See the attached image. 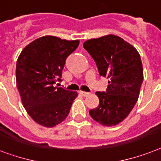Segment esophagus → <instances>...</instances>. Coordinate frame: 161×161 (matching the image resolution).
Returning <instances> with one entry per match:
<instances>
[{"label": "esophagus", "instance_id": "esophagus-1", "mask_svg": "<svg viewBox=\"0 0 161 161\" xmlns=\"http://www.w3.org/2000/svg\"><path fill=\"white\" fill-rule=\"evenodd\" d=\"M79 93L80 95H81L82 96H87L89 95L88 92H86V91H79Z\"/></svg>", "mask_w": 161, "mask_h": 161}]
</instances>
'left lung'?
Segmentation results:
<instances>
[{"mask_svg":"<svg viewBox=\"0 0 161 161\" xmlns=\"http://www.w3.org/2000/svg\"><path fill=\"white\" fill-rule=\"evenodd\" d=\"M83 46L96 61L99 74L110 80L105 92L96 93L98 107L89 113L103 125H115L126 118L138 100L144 78L140 54L114 35L88 40Z\"/></svg>","mask_w":161,"mask_h":161,"instance_id":"obj_1","label":"left lung"}]
</instances>
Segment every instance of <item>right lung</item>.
<instances>
[{"label":"right lung","instance_id":"1","mask_svg":"<svg viewBox=\"0 0 161 161\" xmlns=\"http://www.w3.org/2000/svg\"><path fill=\"white\" fill-rule=\"evenodd\" d=\"M80 42L51 36L38 38L23 49L15 69L22 104L35 121L53 127L67 117L76 91L56 86L61 81L65 60ZM57 86V85H56Z\"/></svg>","mask_w":161,"mask_h":161}]
</instances>
